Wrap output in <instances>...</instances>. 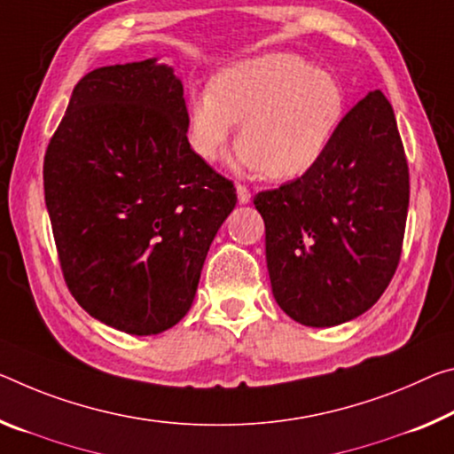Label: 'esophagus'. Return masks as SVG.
<instances>
[{
  "instance_id": "1",
  "label": "esophagus",
  "mask_w": 454,
  "mask_h": 454,
  "mask_svg": "<svg viewBox=\"0 0 454 454\" xmlns=\"http://www.w3.org/2000/svg\"><path fill=\"white\" fill-rule=\"evenodd\" d=\"M236 193H239V201L240 204H248L250 201V192H248V188L247 185H236Z\"/></svg>"
}]
</instances>
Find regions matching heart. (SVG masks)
<instances>
[{
	"instance_id": "b5f03b06",
	"label": "heart",
	"mask_w": 454,
	"mask_h": 454,
	"mask_svg": "<svg viewBox=\"0 0 454 454\" xmlns=\"http://www.w3.org/2000/svg\"><path fill=\"white\" fill-rule=\"evenodd\" d=\"M348 111L343 84L303 56L269 52L215 74L188 103L190 145L218 161L240 125L236 161L253 174L297 179L317 168Z\"/></svg>"
}]
</instances>
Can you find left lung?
<instances>
[{
	"label": "left lung",
	"mask_w": 454,
	"mask_h": 454,
	"mask_svg": "<svg viewBox=\"0 0 454 454\" xmlns=\"http://www.w3.org/2000/svg\"><path fill=\"white\" fill-rule=\"evenodd\" d=\"M408 198L392 105L373 90L345 114L317 168L256 193L278 307L307 327L368 311L398 266Z\"/></svg>",
	"instance_id": "obj_1"
}]
</instances>
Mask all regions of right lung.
<instances>
[{
	"mask_svg": "<svg viewBox=\"0 0 454 454\" xmlns=\"http://www.w3.org/2000/svg\"><path fill=\"white\" fill-rule=\"evenodd\" d=\"M44 196L72 297L131 335L185 317L236 206L234 184L190 147L184 84L157 59L78 81L46 149Z\"/></svg>",
	"mask_w": 454,
	"mask_h": 454,
	"instance_id": "right-lung-1",
	"label": "right lung"
}]
</instances>
